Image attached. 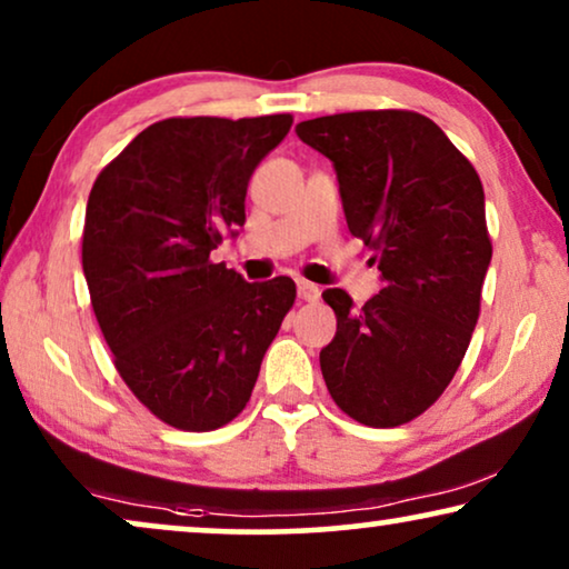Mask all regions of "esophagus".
Segmentation results:
<instances>
[{"label":"esophagus","mask_w":569,"mask_h":569,"mask_svg":"<svg viewBox=\"0 0 569 569\" xmlns=\"http://www.w3.org/2000/svg\"><path fill=\"white\" fill-rule=\"evenodd\" d=\"M298 295L306 302H316L321 298V290H318L313 282H308V279H298Z\"/></svg>","instance_id":"34e87169"}]
</instances>
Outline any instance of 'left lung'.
Here are the masks:
<instances>
[{"label": "left lung", "instance_id": "left-lung-1", "mask_svg": "<svg viewBox=\"0 0 569 569\" xmlns=\"http://www.w3.org/2000/svg\"><path fill=\"white\" fill-rule=\"evenodd\" d=\"M295 131L331 160L349 232L376 251L383 282L362 308L339 287L323 292L337 313L326 388L357 422H411L453 380L477 326L492 261L485 189L422 113H337Z\"/></svg>", "mask_w": 569, "mask_h": 569}]
</instances>
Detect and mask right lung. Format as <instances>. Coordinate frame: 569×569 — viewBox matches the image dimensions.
I'll return each instance as SVG.
<instances>
[{
	"label": "right lung",
	"mask_w": 569,
	"mask_h": 569,
	"mask_svg": "<svg viewBox=\"0 0 569 569\" xmlns=\"http://www.w3.org/2000/svg\"><path fill=\"white\" fill-rule=\"evenodd\" d=\"M290 127V113L158 121L92 183V310L123 383L178 430H217L246 409L295 302L290 277L251 284L209 259L243 228L248 181Z\"/></svg>",
	"instance_id": "1"
}]
</instances>
